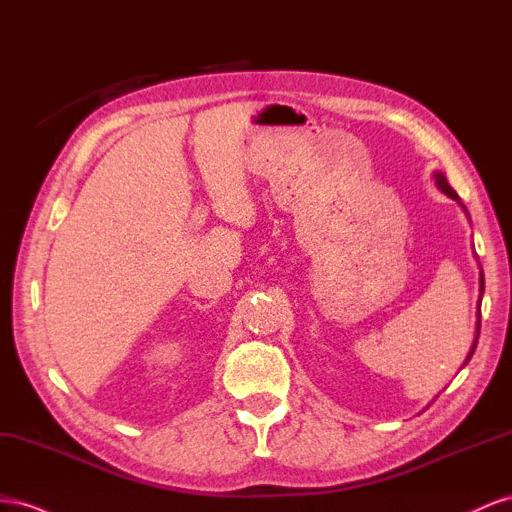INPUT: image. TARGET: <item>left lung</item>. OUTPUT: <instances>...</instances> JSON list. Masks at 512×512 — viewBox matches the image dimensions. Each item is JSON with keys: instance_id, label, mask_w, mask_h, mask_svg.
<instances>
[{"instance_id": "left-lung-1", "label": "left lung", "mask_w": 512, "mask_h": 512, "mask_svg": "<svg viewBox=\"0 0 512 512\" xmlns=\"http://www.w3.org/2000/svg\"><path fill=\"white\" fill-rule=\"evenodd\" d=\"M433 178H435V184H437V188H440L442 193H446L448 197H452L455 199L459 206L465 210V206L461 203V199H459V195L452 191V186L448 184V180H446V175L444 173H440V171H435L433 173ZM465 214H467V210H465ZM483 294H485V274H483V270H480V298H483ZM478 332H480V300H478V321H476V339H474V345H472V349H470V356H467V360L472 358V354H474V349H476V343H478ZM465 360V362H467Z\"/></svg>"}]
</instances>
